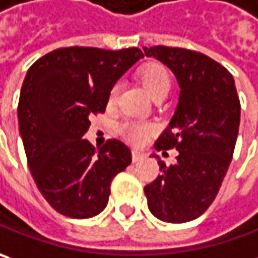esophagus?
Wrapping results in <instances>:
<instances>
[{
	"label": "esophagus",
	"instance_id": "1",
	"mask_svg": "<svg viewBox=\"0 0 258 258\" xmlns=\"http://www.w3.org/2000/svg\"><path fill=\"white\" fill-rule=\"evenodd\" d=\"M131 156H133V162L134 163L140 162V160H143V159H144V154H143V153L139 150H133Z\"/></svg>",
	"mask_w": 258,
	"mask_h": 258
}]
</instances>
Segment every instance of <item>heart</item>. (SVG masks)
<instances>
[{
  "instance_id": "obj_1",
  "label": "heart",
  "mask_w": 258,
  "mask_h": 258,
  "mask_svg": "<svg viewBox=\"0 0 258 258\" xmlns=\"http://www.w3.org/2000/svg\"><path fill=\"white\" fill-rule=\"evenodd\" d=\"M139 78H140L141 84L147 89V92L154 99L166 96L172 88L170 73L160 63H149V64L143 66L139 72ZM118 91H119L118 85H114L111 88V91L108 94L109 105H114L117 102ZM154 130L156 127L153 124L144 122V121H124L118 125V133L124 139H127L131 143H136V144L143 143L151 133H154Z\"/></svg>"
}]
</instances>
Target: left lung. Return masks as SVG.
Wrapping results in <instances>:
<instances>
[{
  "label": "left lung",
  "instance_id": "8db88e82",
  "mask_svg": "<svg viewBox=\"0 0 258 258\" xmlns=\"http://www.w3.org/2000/svg\"><path fill=\"white\" fill-rule=\"evenodd\" d=\"M143 50L164 63L180 86L176 112L154 144L176 149L177 162L159 160L162 174L144 194L156 218L187 222L211 207L222 185L238 136L240 99L232 75L207 54L167 46Z\"/></svg>",
  "mask_w": 258,
  "mask_h": 258
}]
</instances>
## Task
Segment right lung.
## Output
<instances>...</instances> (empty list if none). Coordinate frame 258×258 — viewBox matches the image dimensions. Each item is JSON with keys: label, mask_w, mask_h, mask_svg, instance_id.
<instances>
[{"label": "right lung", "mask_w": 258, "mask_h": 258, "mask_svg": "<svg viewBox=\"0 0 258 258\" xmlns=\"http://www.w3.org/2000/svg\"><path fill=\"white\" fill-rule=\"evenodd\" d=\"M143 57L137 47L56 49L31 64L21 86L18 125L36 185L59 214L91 218L107 207L111 182L131 163L122 141L101 149L82 139L104 112L118 79Z\"/></svg>", "instance_id": "obj_1"}]
</instances>
